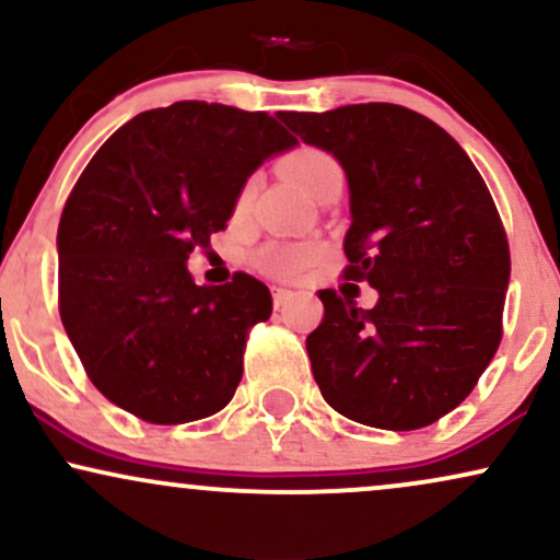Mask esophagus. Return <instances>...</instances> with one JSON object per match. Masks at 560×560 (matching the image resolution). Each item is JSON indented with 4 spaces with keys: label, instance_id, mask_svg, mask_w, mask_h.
<instances>
[{
    "label": "esophagus",
    "instance_id": "obj_1",
    "mask_svg": "<svg viewBox=\"0 0 560 560\" xmlns=\"http://www.w3.org/2000/svg\"><path fill=\"white\" fill-rule=\"evenodd\" d=\"M294 298L292 289H284V287H273V305L276 307H284L289 300Z\"/></svg>",
    "mask_w": 560,
    "mask_h": 560
}]
</instances>
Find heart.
Returning <instances> with one entry per match:
<instances>
[{"label": "heart", "instance_id": "1", "mask_svg": "<svg viewBox=\"0 0 560 560\" xmlns=\"http://www.w3.org/2000/svg\"><path fill=\"white\" fill-rule=\"evenodd\" d=\"M281 172L287 174V179H292L294 185L300 187L302 192H307L313 198L318 192V187L334 174H341L339 164H336L334 156H328L320 148H300V151L289 153V156L281 161ZM255 192V182L250 179L240 192V206L250 203ZM318 245L313 242H273V245H266L258 253V266L266 273L273 276H294L300 273L307 262L318 258Z\"/></svg>", "mask_w": 560, "mask_h": 560}]
</instances>
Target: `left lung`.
Wrapping results in <instances>:
<instances>
[{"label": "left lung", "instance_id": "left-lung-1", "mask_svg": "<svg viewBox=\"0 0 560 560\" xmlns=\"http://www.w3.org/2000/svg\"><path fill=\"white\" fill-rule=\"evenodd\" d=\"M276 117L345 170V276L378 292L373 310L318 292L326 315L307 354L323 399L370 428L441 420L501 345L511 258L480 172L443 127L396 104Z\"/></svg>", "mask_w": 560, "mask_h": 560}]
</instances>
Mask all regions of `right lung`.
Masks as SVG:
<instances>
[{
	"label": "right lung",
	"instance_id": "right-lung-1",
	"mask_svg": "<svg viewBox=\"0 0 560 560\" xmlns=\"http://www.w3.org/2000/svg\"><path fill=\"white\" fill-rule=\"evenodd\" d=\"M294 145L266 112L177 101L119 127L80 174L57 232L59 315L112 404L179 425L232 401L271 292L247 273L198 287L187 258L262 161Z\"/></svg>",
	"mask_w": 560,
	"mask_h": 560
}]
</instances>
